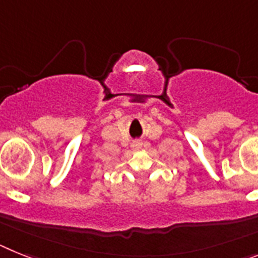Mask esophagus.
<instances>
[{"label": "esophagus", "instance_id": "obj_1", "mask_svg": "<svg viewBox=\"0 0 258 258\" xmlns=\"http://www.w3.org/2000/svg\"><path fill=\"white\" fill-rule=\"evenodd\" d=\"M143 145V143L140 142V140H135V142H132L131 144V148L134 149V151H138V149H140Z\"/></svg>", "mask_w": 258, "mask_h": 258}]
</instances>
